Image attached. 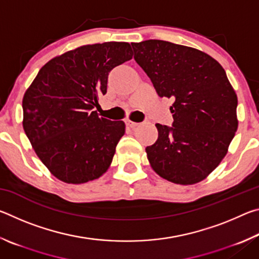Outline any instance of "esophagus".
Masks as SVG:
<instances>
[{
	"instance_id": "obj_1",
	"label": "esophagus",
	"mask_w": 259,
	"mask_h": 259,
	"mask_svg": "<svg viewBox=\"0 0 259 259\" xmlns=\"http://www.w3.org/2000/svg\"><path fill=\"white\" fill-rule=\"evenodd\" d=\"M125 123H126V125H129L130 128H135V126H137V125H138L137 122H133V121H130V120L125 121Z\"/></svg>"
}]
</instances>
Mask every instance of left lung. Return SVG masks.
Masks as SVG:
<instances>
[{"label": "left lung", "mask_w": 259, "mask_h": 259, "mask_svg": "<svg viewBox=\"0 0 259 259\" xmlns=\"http://www.w3.org/2000/svg\"><path fill=\"white\" fill-rule=\"evenodd\" d=\"M160 97L174 99L172 126L156 123L146 147L152 168L175 184L202 181L221 163L238 129V97L224 68L194 48L162 40L131 43Z\"/></svg>", "instance_id": "8db88e82"}]
</instances>
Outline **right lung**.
I'll return each mask as SVG.
<instances>
[{"label":"right lung","mask_w":259,"mask_h":259,"mask_svg":"<svg viewBox=\"0 0 259 259\" xmlns=\"http://www.w3.org/2000/svg\"><path fill=\"white\" fill-rule=\"evenodd\" d=\"M131 58L126 42L83 46L48 61L25 93V134L60 181H94L111 164L124 122L99 117L94 109L107 93L109 72Z\"/></svg>","instance_id":"add662e5"}]
</instances>
